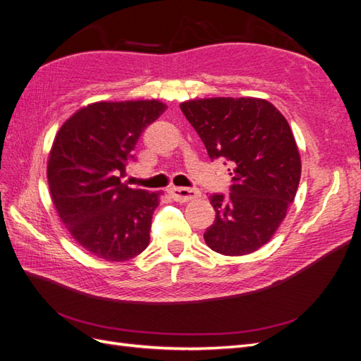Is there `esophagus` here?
Here are the masks:
<instances>
[{
  "label": "esophagus",
  "mask_w": 361,
  "mask_h": 361,
  "mask_svg": "<svg viewBox=\"0 0 361 361\" xmlns=\"http://www.w3.org/2000/svg\"><path fill=\"white\" fill-rule=\"evenodd\" d=\"M171 197L176 202H190L192 199H197L200 195V191L195 188H179V187H173L169 190Z\"/></svg>",
  "instance_id": "obj_1"
}]
</instances>
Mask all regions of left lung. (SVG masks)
<instances>
[{
    "label": "left lung",
    "mask_w": 361,
    "mask_h": 361,
    "mask_svg": "<svg viewBox=\"0 0 361 361\" xmlns=\"http://www.w3.org/2000/svg\"><path fill=\"white\" fill-rule=\"evenodd\" d=\"M207 155L228 164L231 194H212L215 221L203 235L224 256H244L276 233L301 178V158L288 120L257 97H209L180 104Z\"/></svg>",
    "instance_id": "left-lung-1"
}]
</instances>
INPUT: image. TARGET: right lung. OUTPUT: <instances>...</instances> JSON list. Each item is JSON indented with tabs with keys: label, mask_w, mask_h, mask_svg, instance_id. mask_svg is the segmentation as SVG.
<instances>
[{
	"label": "right lung",
	"mask_w": 361,
	"mask_h": 361,
	"mask_svg": "<svg viewBox=\"0 0 361 361\" xmlns=\"http://www.w3.org/2000/svg\"><path fill=\"white\" fill-rule=\"evenodd\" d=\"M159 101L94 102L63 123L49 152L48 183L61 223L82 248L108 262L145 251L162 192L122 180L143 130L166 111Z\"/></svg>",
	"instance_id": "1"
}]
</instances>
